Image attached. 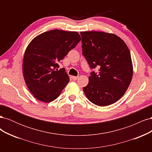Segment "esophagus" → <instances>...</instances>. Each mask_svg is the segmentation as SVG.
Instances as JSON below:
<instances>
[{"label": "esophagus", "mask_w": 152, "mask_h": 152, "mask_svg": "<svg viewBox=\"0 0 152 152\" xmlns=\"http://www.w3.org/2000/svg\"><path fill=\"white\" fill-rule=\"evenodd\" d=\"M72 79L73 80H77L78 79H79V77H75V76H72Z\"/></svg>", "instance_id": "obj_1"}]
</instances>
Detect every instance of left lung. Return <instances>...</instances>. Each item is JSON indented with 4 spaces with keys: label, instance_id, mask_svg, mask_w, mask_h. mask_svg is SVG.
I'll use <instances>...</instances> for the list:
<instances>
[{
    "label": "left lung",
    "instance_id": "obj_1",
    "mask_svg": "<svg viewBox=\"0 0 152 152\" xmlns=\"http://www.w3.org/2000/svg\"><path fill=\"white\" fill-rule=\"evenodd\" d=\"M82 54L91 68L89 83L83 87L91 102L105 107L120 99L132 80L133 67L130 51L124 40L113 34L81 31Z\"/></svg>",
    "mask_w": 152,
    "mask_h": 152
}]
</instances>
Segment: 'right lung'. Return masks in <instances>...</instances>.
I'll use <instances>...</instances> for the list:
<instances>
[{"mask_svg":"<svg viewBox=\"0 0 152 152\" xmlns=\"http://www.w3.org/2000/svg\"><path fill=\"white\" fill-rule=\"evenodd\" d=\"M81 40L77 31L52 30L41 34L27 46L23 62L24 79L31 93L39 101L51 102L70 81L60 63Z\"/></svg>","mask_w":152,"mask_h":152,"instance_id":"add662e5","label":"right lung"}]
</instances>
